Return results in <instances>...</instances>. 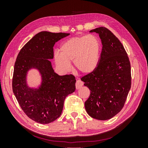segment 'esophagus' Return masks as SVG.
<instances>
[{
    "mask_svg": "<svg viewBox=\"0 0 148 148\" xmlns=\"http://www.w3.org/2000/svg\"><path fill=\"white\" fill-rule=\"evenodd\" d=\"M83 85V83L81 81V80L78 79L77 82H76L75 86H76V89H79L82 88V86Z\"/></svg>",
    "mask_w": 148,
    "mask_h": 148,
    "instance_id": "1",
    "label": "esophagus"
}]
</instances>
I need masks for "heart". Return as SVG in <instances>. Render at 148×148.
<instances>
[{
  "mask_svg": "<svg viewBox=\"0 0 148 148\" xmlns=\"http://www.w3.org/2000/svg\"><path fill=\"white\" fill-rule=\"evenodd\" d=\"M101 50L99 39L95 34L71 38L62 44L59 51L54 53V60L59 69L68 71L73 61L75 69L83 74L95 71L99 64Z\"/></svg>",
  "mask_w": 148,
  "mask_h": 148,
  "instance_id": "b5f03b06",
  "label": "heart"
}]
</instances>
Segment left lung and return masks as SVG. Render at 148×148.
Listing matches in <instances>:
<instances>
[{"label": "left lung", "instance_id": "obj_1", "mask_svg": "<svg viewBox=\"0 0 148 148\" xmlns=\"http://www.w3.org/2000/svg\"><path fill=\"white\" fill-rule=\"evenodd\" d=\"M99 34L102 49L96 69L82 80L90 90L84 102L91 117L112 118L122 109L131 88V66L122 44L110 30L99 27L89 31Z\"/></svg>", "mask_w": 148, "mask_h": 148}]
</instances>
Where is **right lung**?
Here are the masks:
<instances>
[{
	"label": "right lung",
	"mask_w": 148,
	"mask_h": 148,
	"mask_svg": "<svg viewBox=\"0 0 148 148\" xmlns=\"http://www.w3.org/2000/svg\"><path fill=\"white\" fill-rule=\"evenodd\" d=\"M69 33L41 31L22 48L17 56L12 79L13 92L22 110L29 118L39 123L47 124L59 118L66 97L75 91V77L60 76L53 70L51 59L56 42ZM35 69L42 78L38 88L27 83L29 70Z\"/></svg>",
	"instance_id": "right-lung-1"
}]
</instances>
